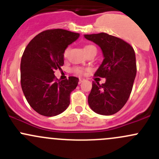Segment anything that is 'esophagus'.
I'll use <instances>...</instances> for the list:
<instances>
[{
    "mask_svg": "<svg viewBox=\"0 0 159 159\" xmlns=\"http://www.w3.org/2000/svg\"><path fill=\"white\" fill-rule=\"evenodd\" d=\"M84 81V79H83V78H79V81H78V83H79V84H81V83L83 82Z\"/></svg>",
    "mask_w": 159,
    "mask_h": 159,
    "instance_id": "esophagus-1",
    "label": "esophagus"
}]
</instances>
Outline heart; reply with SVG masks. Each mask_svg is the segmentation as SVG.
<instances>
[{"mask_svg": "<svg viewBox=\"0 0 159 159\" xmlns=\"http://www.w3.org/2000/svg\"><path fill=\"white\" fill-rule=\"evenodd\" d=\"M93 48H95V47L93 45H87L84 47V51H85V52H86V51H89V49ZM69 50H70L69 48H67L65 50V51H64V57H67V56H68V52H69ZM74 71H75L76 74H78V75H82V74H84V70H83L82 68H74Z\"/></svg>", "mask_w": 159, "mask_h": 159, "instance_id": "obj_1", "label": "heart"}]
</instances>
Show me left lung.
<instances>
[{
    "instance_id": "left-lung-1",
    "label": "left lung",
    "mask_w": 159,
    "mask_h": 159,
    "mask_svg": "<svg viewBox=\"0 0 159 159\" xmlns=\"http://www.w3.org/2000/svg\"><path fill=\"white\" fill-rule=\"evenodd\" d=\"M84 38L102 49L104 60L94 76L106 79L102 84L93 81L89 105L99 115H114L125 105L132 90L137 72L134 51L124 40L106 33L84 34Z\"/></svg>"
}]
</instances>
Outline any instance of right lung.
Wrapping results in <instances>:
<instances>
[{
  "mask_svg": "<svg viewBox=\"0 0 159 159\" xmlns=\"http://www.w3.org/2000/svg\"><path fill=\"white\" fill-rule=\"evenodd\" d=\"M79 34L64 29H50L35 36L25 48L20 61V84L30 106L44 116L62 113L70 104V94L78 78L57 79L54 70L61 69L64 51Z\"/></svg>",
  "mask_w": 159,
  "mask_h": 159,
  "instance_id": "right-lung-1",
  "label": "right lung"
}]
</instances>
